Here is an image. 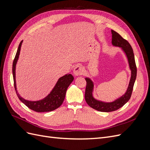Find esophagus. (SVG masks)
Here are the masks:
<instances>
[{"label":"esophagus","instance_id":"1","mask_svg":"<svg viewBox=\"0 0 150 150\" xmlns=\"http://www.w3.org/2000/svg\"><path fill=\"white\" fill-rule=\"evenodd\" d=\"M73 72L75 76L82 75L84 72L83 68L81 65H76L73 70Z\"/></svg>","mask_w":150,"mask_h":150}]
</instances>
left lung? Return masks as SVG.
Returning <instances> with one entry per match:
<instances>
[{
	"label": "left lung",
	"instance_id": "8db88e82",
	"mask_svg": "<svg viewBox=\"0 0 150 150\" xmlns=\"http://www.w3.org/2000/svg\"><path fill=\"white\" fill-rule=\"evenodd\" d=\"M112 44L113 46L120 47L123 50L128 58L129 68L131 71V76L129 81L128 88L126 93L115 101L111 103H105L96 100L93 96V83L89 78H86V87L85 91V100L88 105L94 110L101 112H111L118 110L128 102L131 98L133 89L134 84L137 78V69L134 60V56L133 49L129 43L116 31L111 30Z\"/></svg>",
	"mask_w": 150,
	"mask_h": 150
}]
</instances>
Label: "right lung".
Masks as SVG:
<instances>
[{
  "instance_id": "right-lung-1",
  "label": "right lung",
  "mask_w": 150,
  "mask_h": 150,
  "mask_svg": "<svg viewBox=\"0 0 150 150\" xmlns=\"http://www.w3.org/2000/svg\"><path fill=\"white\" fill-rule=\"evenodd\" d=\"M22 43V40L20 42L19 47H18L12 64L13 84H14V88L17 96L26 106H28L30 110L35 112H49L55 110L56 109L61 106L63 101H64L67 89L69 87L70 84L72 82V81L74 80V77L71 74H66L61 77V78L59 79L56 86H54L52 91L50 93L48 96L40 101H30L25 100L24 98H21L20 95L17 93L16 89V66L18 58H19Z\"/></svg>"
}]
</instances>
